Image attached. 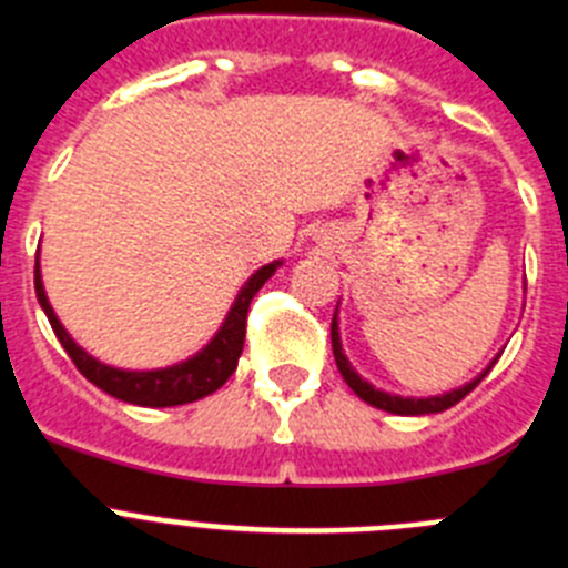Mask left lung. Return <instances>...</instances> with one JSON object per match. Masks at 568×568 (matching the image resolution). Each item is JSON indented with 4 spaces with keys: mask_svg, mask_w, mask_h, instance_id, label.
Masks as SVG:
<instances>
[{
    "mask_svg": "<svg viewBox=\"0 0 568 568\" xmlns=\"http://www.w3.org/2000/svg\"><path fill=\"white\" fill-rule=\"evenodd\" d=\"M329 335H333V355H335V364H338V373L344 375L346 386L353 389L355 395H358L361 400H366V404L378 406V409H384V413H393V415H429V413H444V409H449V406H455L458 400H464L466 395L475 389V386L480 384V378H484L489 369H486L480 378H475L471 384L460 386V389H453V393L446 395H438V398H398V395H386L381 393V389H375V386H369L366 381H361V375L355 373L353 366H349V361H346L344 349H341V338H338V321H335L333 315V327H329Z\"/></svg>",
    "mask_w": 568,
    "mask_h": 568,
    "instance_id": "1",
    "label": "left lung"
}]
</instances>
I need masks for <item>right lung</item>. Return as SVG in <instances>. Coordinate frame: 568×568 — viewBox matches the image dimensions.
Here are the masks:
<instances>
[{"instance_id":"add662e5","label":"right lung","mask_w":568,"mask_h":568,"mask_svg":"<svg viewBox=\"0 0 568 568\" xmlns=\"http://www.w3.org/2000/svg\"><path fill=\"white\" fill-rule=\"evenodd\" d=\"M275 267H278V261L261 267L244 284V290L235 298L233 310H230L227 321H224V327L215 333V338L204 346L202 353L195 355V358L184 361V364L168 366V369H153V373H128V369H113V366H104L97 358H90L82 346L73 344V338L64 333V327L59 324L53 310H50L48 298H44L39 264L33 270V284H37V298L42 304L44 315H48L50 327L57 333L59 344L64 346V353L70 355V361L77 364V369L90 384H97L99 389H104V393L119 400H128V404L179 406L215 393L235 373L239 355L244 349V335H247V313L250 304H253V295L264 287V281L275 273Z\"/></svg>"}]
</instances>
